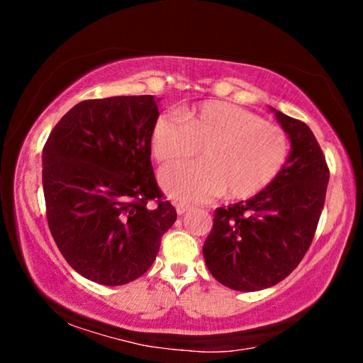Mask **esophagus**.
<instances>
[{"label": "esophagus", "instance_id": "34e87169", "mask_svg": "<svg viewBox=\"0 0 363 363\" xmlns=\"http://www.w3.org/2000/svg\"><path fill=\"white\" fill-rule=\"evenodd\" d=\"M174 206H176V211H177V214H184V213H187L189 211V205L187 203H184V201H174Z\"/></svg>", "mask_w": 363, "mask_h": 363}]
</instances>
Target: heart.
Segmentation results:
<instances>
[{
  "mask_svg": "<svg viewBox=\"0 0 363 363\" xmlns=\"http://www.w3.org/2000/svg\"><path fill=\"white\" fill-rule=\"evenodd\" d=\"M205 162L162 171L160 182L169 195L206 201L224 194L248 200L272 186L290 157V138L279 125L235 104L210 101L160 113L152 125L150 150L162 164L199 155Z\"/></svg>",
  "mask_w": 363,
  "mask_h": 363,
  "instance_id": "obj_1",
  "label": "heart"
}]
</instances>
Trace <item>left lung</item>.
<instances>
[{
	"instance_id": "left-lung-1",
	"label": "left lung",
	"mask_w": 363,
	"mask_h": 363,
	"mask_svg": "<svg viewBox=\"0 0 363 363\" xmlns=\"http://www.w3.org/2000/svg\"><path fill=\"white\" fill-rule=\"evenodd\" d=\"M291 140L286 167L259 195L214 211L203 245L219 284L257 291L288 277L309 250L325 205L330 169L304 121L274 108Z\"/></svg>"
}]
</instances>
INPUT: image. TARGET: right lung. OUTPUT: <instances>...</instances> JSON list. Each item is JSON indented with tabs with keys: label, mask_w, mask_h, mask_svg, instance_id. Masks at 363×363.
Wrapping results in <instances>:
<instances>
[{
	"label": "right lung",
	"mask_w": 363,
	"mask_h": 363,
	"mask_svg": "<svg viewBox=\"0 0 363 363\" xmlns=\"http://www.w3.org/2000/svg\"><path fill=\"white\" fill-rule=\"evenodd\" d=\"M153 96L88 99L70 108L43 149L51 235L83 277L118 286L144 275L177 213L150 162Z\"/></svg>",
	"instance_id": "1"
}]
</instances>
